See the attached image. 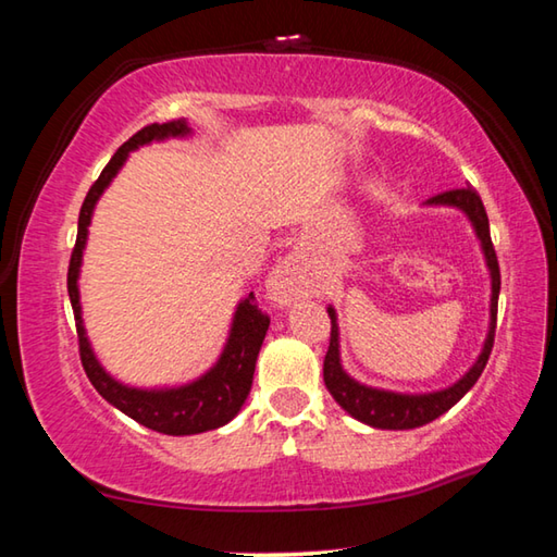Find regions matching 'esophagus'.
Wrapping results in <instances>:
<instances>
[{
	"label": "esophagus",
	"mask_w": 557,
	"mask_h": 557,
	"mask_svg": "<svg viewBox=\"0 0 557 557\" xmlns=\"http://www.w3.org/2000/svg\"><path fill=\"white\" fill-rule=\"evenodd\" d=\"M301 292V280L297 265L292 260H285L282 265L272 270V275L268 277V295L280 307H287L292 299H297Z\"/></svg>",
	"instance_id": "obj_1"
}]
</instances>
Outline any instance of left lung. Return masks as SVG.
Here are the masks:
<instances>
[{
    "label": "left lung",
    "instance_id": "8db88e82",
    "mask_svg": "<svg viewBox=\"0 0 557 557\" xmlns=\"http://www.w3.org/2000/svg\"><path fill=\"white\" fill-rule=\"evenodd\" d=\"M428 206H451L467 215L474 225L476 238L482 240V250L486 258L488 275H492V322H488V334L482 354L474 361V366L461 375V379L435 393H393L383 388H371V385L358 383L344 371L342 358H338V324L334 307H329L326 312L332 317V336H329V351L324 356V383L329 393L334 395V400L351 414V418L366 422V425L379 428V430H412L422 428L428 422L437 420L440 414H445L451 405H457L465 395L471 391V385L479 381L484 366L488 361V354L494 348V334H496V307H498V289H502V272H498L496 250L492 243V233H488V215L482 199L474 188H451V191H442L432 199L425 201Z\"/></svg>",
    "mask_w": 557,
    "mask_h": 557
}]
</instances>
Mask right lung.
<instances>
[{
  "mask_svg": "<svg viewBox=\"0 0 557 557\" xmlns=\"http://www.w3.org/2000/svg\"><path fill=\"white\" fill-rule=\"evenodd\" d=\"M186 120H172L164 125H147L132 135L125 145H122L108 166L102 169L98 182L90 186L86 201L81 206L78 215V238H75V248L71 252L69 265V297L75 314V332H78V348H81V363L86 369L90 383L96 391L117 410L129 414L139 425H145L162 435H199V432H209L215 428H223L231 422L238 410L243 408L245 398H248L252 373H256V361L262 346V338L268 334L270 317L262 314L256 305V295L245 297L238 309H235L233 326L228 334V342L223 346V354L215 361L209 373L194 383L178 385V388H157V391H143L129 388V385L120 383L102 369L100 361L92 354L90 342L86 336V326H83L81 317V297H78V275H81V260L83 248L88 240V225L92 219V209H96L102 191L110 186L112 178L125 164L132 149L159 143L166 137H186L188 135Z\"/></svg>",
  "mask_w": 557,
  "mask_h": 557,
  "instance_id": "right-lung-1",
  "label": "right lung"
}]
</instances>
